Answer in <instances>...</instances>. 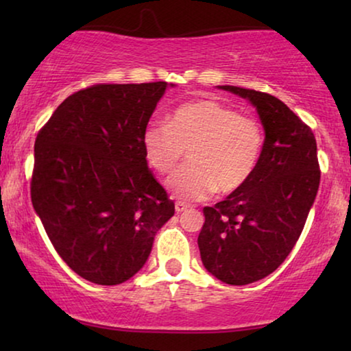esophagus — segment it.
<instances>
[{
    "label": "esophagus",
    "instance_id": "obj_1",
    "mask_svg": "<svg viewBox=\"0 0 351 351\" xmlns=\"http://www.w3.org/2000/svg\"><path fill=\"white\" fill-rule=\"evenodd\" d=\"M186 209H189V206H186L185 203H180V201H179V203H176V213H177V214L185 213Z\"/></svg>",
    "mask_w": 351,
    "mask_h": 351
}]
</instances>
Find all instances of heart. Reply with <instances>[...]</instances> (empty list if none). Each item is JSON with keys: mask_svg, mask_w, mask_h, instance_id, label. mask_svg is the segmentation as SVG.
I'll list each match as a JSON object with an SVG mask.
<instances>
[{"mask_svg": "<svg viewBox=\"0 0 351 351\" xmlns=\"http://www.w3.org/2000/svg\"><path fill=\"white\" fill-rule=\"evenodd\" d=\"M142 147L160 174L174 171L186 152L189 166L167 180V189L179 199L203 201L214 191L237 193L251 180L262 156L263 132L256 119L201 99L177 107L167 124H147Z\"/></svg>", "mask_w": 351, "mask_h": 351, "instance_id": "1", "label": "heart"}]
</instances>
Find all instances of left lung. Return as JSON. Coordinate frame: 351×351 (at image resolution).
Returning <instances> with one entry per match:
<instances>
[{
	"label": "left lung",
	"instance_id": "1",
	"mask_svg": "<svg viewBox=\"0 0 351 351\" xmlns=\"http://www.w3.org/2000/svg\"><path fill=\"white\" fill-rule=\"evenodd\" d=\"M257 110L265 138L251 180L203 209L198 237L206 270L222 282L244 286L276 270L295 246L319 186L311 129L280 99L237 86H217Z\"/></svg>",
	"mask_w": 351,
	"mask_h": 351
}]
</instances>
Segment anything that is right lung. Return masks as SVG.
Wrapping results in <instances>:
<instances>
[{
    "label": "right lung",
    "instance_id": "obj_1",
    "mask_svg": "<svg viewBox=\"0 0 351 351\" xmlns=\"http://www.w3.org/2000/svg\"><path fill=\"white\" fill-rule=\"evenodd\" d=\"M165 81L95 84L62 102L35 141L32 203L84 280L114 286L145 265L174 203L148 169L142 134Z\"/></svg>",
    "mask_w": 351,
    "mask_h": 351
}]
</instances>
